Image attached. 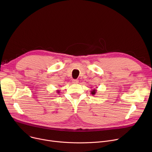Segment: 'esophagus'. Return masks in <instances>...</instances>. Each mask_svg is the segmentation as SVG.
<instances>
[{"mask_svg": "<svg viewBox=\"0 0 152 152\" xmlns=\"http://www.w3.org/2000/svg\"><path fill=\"white\" fill-rule=\"evenodd\" d=\"M72 83L73 84H77L79 83V81L77 80V79H73V80H72Z\"/></svg>", "mask_w": 152, "mask_h": 152, "instance_id": "esophagus-1", "label": "esophagus"}]
</instances>
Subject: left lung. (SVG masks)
Segmentation results:
<instances>
[{
  "mask_svg": "<svg viewBox=\"0 0 152 152\" xmlns=\"http://www.w3.org/2000/svg\"><path fill=\"white\" fill-rule=\"evenodd\" d=\"M96 92H97V90H96V89H93V90L91 91V93L92 95H94L95 94H96Z\"/></svg>",
  "mask_w": 152,
  "mask_h": 152,
  "instance_id": "1",
  "label": "left lung"
}]
</instances>
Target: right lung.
I'll use <instances>...</instances> for the list:
<instances>
[{"instance_id": "add662e5", "label": "right lung", "mask_w": 152, "mask_h": 152, "mask_svg": "<svg viewBox=\"0 0 152 152\" xmlns=\"http://www.w3.org/2000/svg\"><path fill=\"white\" fill-rule=\"evenodd\" d=\"M57 93H60V91H59V90H57Z\"/></svg>"}]
</instances>
